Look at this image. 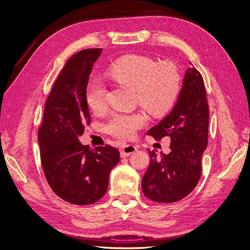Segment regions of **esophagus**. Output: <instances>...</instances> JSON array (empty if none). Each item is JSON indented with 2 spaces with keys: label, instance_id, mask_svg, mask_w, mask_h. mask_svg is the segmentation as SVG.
Listing matches in <instances>:
<instances>
[{
  "label": "esophagus",
  "instance_id": "obj_1",
  "mask_svg": "<svg viewBox=\"0 0 250 250\" xmlns=\"http://www.w3.org/2000/svg\"><path fill=\"white\" fill-rule=\"evenodd\" d=\"M137 151V147H134L132 145H126L122 149H121V157H127L130 154L134 153Z\"/></svg>",
  "mask_w": 250,
  "mask_h": 250
}]
</instances>
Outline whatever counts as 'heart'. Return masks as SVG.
<instances>
[{
  "instance_id": "b5f03b06",
  "label": "heart",
  "mask_w": 250,
  "mask_h": 250,
  "mask_svg": "<svg viewBox=\"0 0 250 250\" xmlns=\"http://www.w3.org/2000/svg\"><path fill=\"white\" fill-rule=\"evenodd\" d=\"M106 75L121 84L135 89V99L153 117L167 113L175 103L180 89V75L171 62L158 63L155 59L143 55H126L113 62ZM106 89L103 83L94 80L88 83L85 92L87 106L95 112L105 106ZM146 123L142 112L113 113L108 119L105 130L112 137L130 140Z\"/></svg>"
}]
</instances>
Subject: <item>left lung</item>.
<instances>
[{
    "mask_svg": "<svg viewBox=\"0 0 250 250\" xmlns=\"http://www.w3.org/2000/svg\"><path fill=\"white\" fill-rule=\"evenodd\" d=\"M208 112L203 78L192 64L172 111L147 132L156 141L171 139L168 154L161 152L157 156L148 150L150 164L142 179L147 198L164 203L179 201L197 186L201 156L208 146Z\"/></svg>",
    "mask_w": 250,
    "mask_h": 250,
    "instance_id": "left-lung-1",
    "label": "left lung"
}]
</instances>
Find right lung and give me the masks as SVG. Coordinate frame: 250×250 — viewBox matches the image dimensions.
<instances>
[{
    "label": "right lung",
    "mask_w": 250,
    "mask_h": 250,
    "mask_svg": "<svg viewBox=\"0 0 250 250\" xmlns=\"http://www.w3.org/2000/svg\"><path fill=\"white\" fill-rule=\"evenodd\" d=\"M101 52L82 50L67 60L51 89L39 128L41 161L48 184L58 197L77 206H88L103 197L109 173L120 161L118 149L109 145L90 149L78 140L90 123L85 92Z\"/></svg>",
    "instance_id": "1"
}]
</instances>
